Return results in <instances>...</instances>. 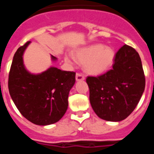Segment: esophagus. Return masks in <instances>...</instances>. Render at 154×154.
Returning <instances> with one entry per match:
<instances>
[{"instance_id":"obj_1","label":"esophagus","mask_w":154,"mask_h":154,"mask_svg":"<svg viewBox=\"0 0 154 154\" xmlns=\"http://www.w3.org/2000/svg\"><path fill=\"white\" fill-rule=\"evenodd\" d=\"M75 79H76V81H82V80L85 79V77H84V75L82 74H80V73H76Z\"/></svg>"}]
</instances>
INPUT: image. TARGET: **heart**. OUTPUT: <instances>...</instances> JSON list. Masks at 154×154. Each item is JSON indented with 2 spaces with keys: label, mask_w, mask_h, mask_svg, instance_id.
<instances>
[{
  "label": "heart",
  "mask_w": 154,
  "mask_h": 154,
  "mask_svg": "<svg viewBox=\"0 0 154 154\" xmlns=\"http://www.w3.org/2000/svg\"><path fill=\"white\" fill-rule=\"evenodd\" d=\"M115 53L112 48L96 44L82 48L76 51L74 58L77 62L84 64L85 72L92 75H99L104 72L112 65ZM65 61L70 63V58H65Z\"/></svg>",
  "instance_id": "b5f03b06"
}]
</instances>
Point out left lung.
Instances as JSON below:
<instances>
[{
  "label": "left lung",
  "mask_w": 154,
  "mask_h": 154,
  "mask_svg": "<svg viewBox=\"0 0 154 154\" xmlns=\"http://www.w3.org/2000/svg\"><path fill=\"white\" fill-rule=\"evenodd\" d=\"M86 82L96 115L106 121L123 120L135 109L145 89L140 57L125 45L116 54L111 70L98 77L89 76Z\"/></svg>",
  "instance_id": "8db88e82"
}]
</instances>
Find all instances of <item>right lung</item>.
Listing matches in <instances>:
<instances>
[{"instance_id":"1","label":"right lung","mask_w":154,"mask_h":154,"mask_svg":"<svg viewBox=\"0 0 154 154\" xmlns=\"http://www.w3.org/2000/svg\"><path fill=\"white\" fill-rule=\"evenodd\" d=\"M30 43L19 48L14 55L8 78L9 92L24 117L34 124L51 125L60 120L67 110L75 73L53 66L38 74L28 72L23 55ZM51 58L53 62L57 60L53 55Z\"/></svg>"}]
</instances>
